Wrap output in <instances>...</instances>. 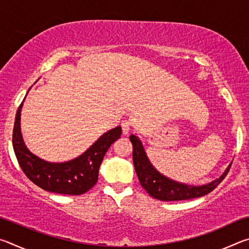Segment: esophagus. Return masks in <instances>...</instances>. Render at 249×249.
Segmentation results:
<instances>
[{"label":"esophagus","mask_w":249,"mask_h":249,"mask_svg":"<svg viewBox=\"0 0 249 249\" xmlns=\"http://www.w3.org/2000/svg\"><path fill=\"white\" fill-rule=\"evenodd\" d=\"M121 126H122V132H123V134H128L129 130H130V127H132V124H130L129 121H123L121 123Z\"/></svg>","instance_id":"34e87169"}]
</instances>
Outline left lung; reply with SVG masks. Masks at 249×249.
<instances>
[{
    "label": "left lung",
    "instance_id": "obj_1",
    "mask_svg": "<svg viewBox=\"0 0 249 249\" xmlns=\"http://www.w3.org/2000/svg\"><path fill=\"white\" fill-rule=\"evenodd\" d=\"M129 140L133 144V161L135 171L142 187L145 189L150 196L160 201H181L190 200L193 197H200L213 191L230 171L231 165L226 168L220 178L204 185H190L167 178L155 169L151 165L142 142L136 135H130Z\"/></svg>",
    "mask_w": 249,
    "mask_h": 249
}]
</instances>
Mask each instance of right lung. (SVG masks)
Instances as JSON below:
<instances>
[{
  "mask_svg": "<svg viewBox=\"0 0 249 249\" xmlns=\"http://www.w3.org/2000/svg\"><path fill=\"white\" fill-rule=\"evenodd\" d=\"M23 102L15 116L13 148L24 174L32 182L48 192L80 196L89 191L98 181L99 169L104 155L113 142L121 137V126L103 134L79 157L66 162H49L31 153L23 141L20 132Z\"/></svg>",
  "mask_w": 249,
  "mask_h": 249,
  "instance_id": "obj_1",
  "label": "right lung"
}]
</instances>
